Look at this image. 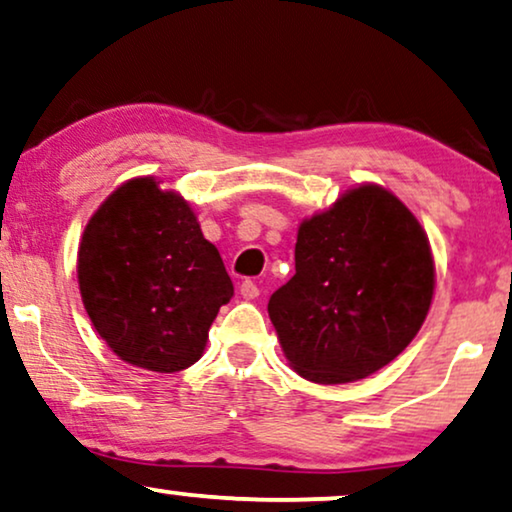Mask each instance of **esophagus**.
<instances>
[{
	"label": "esophagus",
	"mask_w": 512,
	"mask_h": 512,
	"mask_svg": "<svg viewBox=\"0 0 512 512\" xmlns=\"http://www.w3.org/2000/svg\"><path fill=\"white\" fill-rule=\"evenodd\" d=\"M257 295H260V288H257L255 283H252V281H243L241 283V297L243 299H255Z\"/></svg>",
	"instance_id": "34e87169"
}]
</instances>
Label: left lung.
Masks as SVG:
<instances>
[{
	"mask_svg": "<svg viewBox=\"0 0 512 512\" xmlns=\"http://www.w3.org/2000/svg\"><path fill=\"white\" fill-rule=\"evenodd\" d=\"M435 262L412 210L363 182L297 229L295 276L269 299L292 370L349 384L398 358L431 309Z\"/></svg>",
	"mask_w": 512,
	"mask_h": 512,
	"instance_id": "8db88e82",
	"label": "left lung"
}]
</instances>
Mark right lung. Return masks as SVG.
<instances>
[{"label": "right lung", "instance_id": "right-lung-1", "mask_svg": "<svg viewBox=\"0 0 512 512\" xmlns=\"http://www.w3.org/2000/svg\"><path fill=\"white\" fill-rule=\"evenodd\" d=\"M77 278L109 349L159 374L187 370L203 356L217 311L234 297L192 203L152 175L126 180L91 215Z\"/></svg>", "mask_w": 512, "mask_h": 512}]
</instances>
